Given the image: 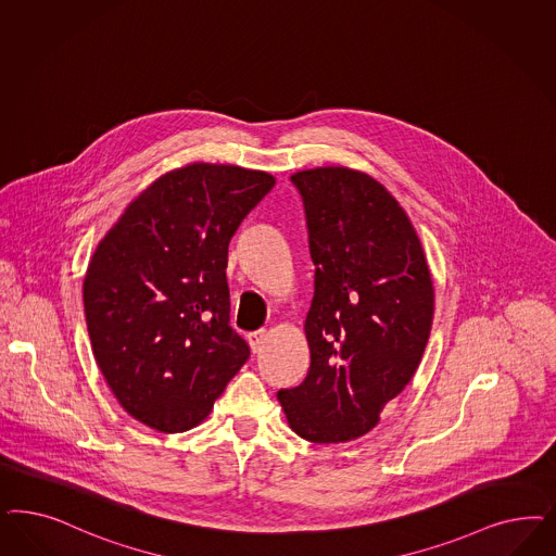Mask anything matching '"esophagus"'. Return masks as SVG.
<instances>
[{"label":"esophagus","instance_id":"obj_1","mask_svg":"<svg viewBox=\"0 0 556 556\" xmlns=\"http://www.w3.org/2000/svg\"><path fill=\"white\" fill-rule=\"evenodd\" d=\"M266 338H268L266 329H257V331H251V333H248V340H250L251 350H253L255 354H257V352L264 348Z\"/></svg>","mask_w":556,"mask_h":556}]
</instances>
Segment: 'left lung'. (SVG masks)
I'll return each instance as SVG.
<instances>
[{
  "instance_id": "1",
  "label": "left lung",
  "mask_w": 556,
  "mask_h": 556,
  "mask_svg": "<svg viewBox=\"0 0 556 556\" xmlns=\"http://www.w3.org/2000/svg\"><path fill=\"white\" fill-rule=\"evenodd\" d=\"M305 208L315 294L306 377L278 391L290 428L315 444L356 440L412 380L433 317L417 233L384 186L345 167L292 178Z\"/></svg>"
}]
</instances>
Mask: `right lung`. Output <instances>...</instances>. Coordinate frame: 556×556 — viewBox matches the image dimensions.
Masks as SVG:
<instances>
[{
    "instance_id": "1",
    "label": "right lung",
    "mask_w": 556,
    "mask_h": 556,
    "mask_svg": "<svg viewBox=\"0 0 556 556\" xmlns=\"http://www.w3.org/2000/svg\"><path fill=\"white\" fill-rule=\"evenodd\" d=\"M274 178L192 163L155 179L91 255V350L118 403L165 433L192 430L250 358L229 325L227 253Z\"/></svg>"
}]
</instances>
